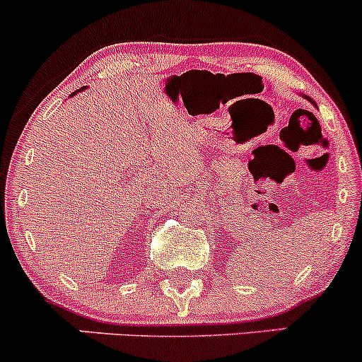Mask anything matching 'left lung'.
I'll list each match as a JSON object with an SVG mask.
<instances>
[{
    "mask_svg": "<svg viewBox=\"0 0 362 362\" xmlns=\"http://www.w3.org/2000/svg\"><path fill=\"white\" fill-rule=\"evenodd\" d=\"M308 99H309V98H308ZM309 101H311V99H309Z\"/></svg>",
    "mask_w": 362,
    "mask_h": 362,
    "instance_id": "obj_1",
    "label": "left lung"
}]
</instances>
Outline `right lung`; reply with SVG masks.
Returning a JSON list of instances; mask_svg holds the SVG:
<instances>
[{
  "label": "right lung",
  "mask_w": 362,
  "mask_h": 362,
  "mask_svg": "<svg viewBox=\"0 0 362 362\" xmlns=\"http://www.w3.org/2000/svg\"><path fill=\"white\" fill-rule=\"evenodd\" d=\"M78 90H84V87H82V89H78ZM78 90H77V93H78ZM77 93H74V94H71V96H75V94H77Z\"/></svg>",
  "instance_id": "obj_1"
}]
</instances>
